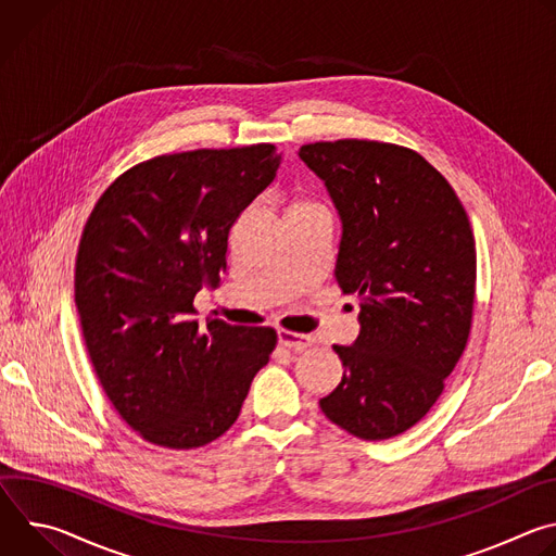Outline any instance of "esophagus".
<instances>
[{
    "mask_svg": "<svg viewBox=\"0 0 556 556\" xmlns=\"http://www.w3.org/2000/svg\"><path fill=\"white\" fill-rule=\"evenodd\" d=\"M277 334H279V343H281L283 348H288L290 352H303V350H307V348L314 343L312 337H307V334H296V332L283 330V328H281Z\"/></svg>",
    "mask_w": 556,
    "mask_h": 556,
    "instance_id": "34e87169",
    "label": "esophagus"
}]
</instances>
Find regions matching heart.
<instances>
[{
  "instance_id": "1",
  "label": "heart",
  "mask_w": 556,
  "mask_h": 556,
  "mask_svg": "<svg viewBox=\"0 0 556 556\" xmlns=\"http://www.w3.org/2000/svg\"><path fill=\"white\" fill-rule=\"evenodd\" d=\"M309 206H321V204H319V202H314V200H307V198H301V200L296 202L294 211H296V208H309Z\"/></svg>"
}]
</instances>
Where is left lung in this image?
<instances>
[{"mask_svg": "<svg viewBox=\"0 0 556 556\" xmlns=\"http://www.w3.org/2000/svg\"><path fill=\"white\" fill-rule=\"evenodd\" d=\"M343 219L337 281L361 301V334L334 345L343 380L324 414L361 440L418 425L464 354L478 257L446 178L393 142L343 138L299 149Z\"/></svg>", "mask_w": 556, "mask_h": 556, "instance_id": "1", "label": "left lung"}]
</instances>
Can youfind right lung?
<instances>
[{
  "mask_svg": "<svg viewBox=\"0 0 556 556\" xmlns=\"http://www.w3.org/2000/svg\"><path fill=\"white\" fill-rule=\"evenodd\" d=\"M275 144L163 153L118 176L92 208L74 264V303L99 382L147 442L189 451L226 433L273 328L193 319L226 273L230 228L273 182Z\"/></svg>",
  "mask_w": 556,
  "mask_h": 556,
  "instance_id": "add662e5",
  "label": "right lung"
}]
</instances>
